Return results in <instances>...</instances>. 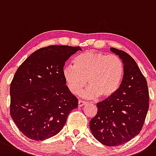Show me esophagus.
Returning a JSON list of instances; mask_svg holds the SVG:
<instances>
[{
	"instance_id": "obj_1",
	"label": "esophagus",
	"mask_w": 156,
	"mask_h": 156,
	"mask_svg": "<svg viewBox=\"0 0 156 156\" xmlns=\"http://www.w3.org/2000/svg\"><path fill=\"white\" fill-rule=\"evenodd\" d=\"M85 104H86V102L82 101V100H79V101H78V107H82V106L84 105Z\"/></svg>"
}]
</instances>
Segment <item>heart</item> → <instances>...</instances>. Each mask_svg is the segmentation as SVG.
Segmentation results:
<instances>
[{"label": "heart", "mask_w": 156, "mask_h": 156, "mask_svg": "<svg viewBox=\"0 0 156 156\" xmlns=\"http://www.w3.org/2000/svg\"><path fill=\"white\" fill-rule=\"evenodd\" d=\"M63 76L69 90L81 93L87 99H109L118 91L124 76V66L117 55L86 51L74 59V66H66Z\"/></svg>", "instance_id": "obj_1"}]
</instances>
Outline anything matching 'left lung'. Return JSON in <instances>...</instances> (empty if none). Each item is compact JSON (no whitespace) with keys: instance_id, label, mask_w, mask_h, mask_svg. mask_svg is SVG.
Listing matches in <instances>:
<instances>
[{"instance_id":"obj_1","label":"left lung","mask_w":156,"mask_h":156,"mask_svg":"<svg viewBox=\"0 0 156 156\" xmlns=\"http://www.w3.org/2000/svg\"><path fill=\"white\" fill-rule=\"evenodd\" d=\"M110 50L122 60L123 79L112 97L98 103L90 129L100 143L115 147L131 140L141 131L149 110V91L147 80L134 59L123 51Z\"/></svg>"}]
</instances>
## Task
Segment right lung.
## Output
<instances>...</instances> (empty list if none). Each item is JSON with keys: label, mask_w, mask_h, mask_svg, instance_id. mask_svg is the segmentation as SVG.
Here are the masks:
<instances>
[{"label": "right lung", "mask_w": 156, "mask_h": 156, "mask_svg": "<svg viewBox=\"0 0 156 156\" xmlns=\"http://www.w3.org/2000/svg\"><path fill=\"white\" fill-rule=\"evenodd\" d=\"M81 47L50 45L30 55L15 74L10 84L11 117L31 140H44L58 134L78 99L69 90L63 76L66 61Z\"/></svg>", "instance_id": "1"}]
</instances>
